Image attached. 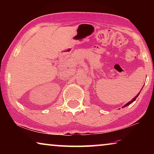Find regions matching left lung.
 <instances>
[{"instance_id":"1","label":"left lung","mask_w":154,"mask_h":154,"mask_svg":"<svg viewBox=\"0 0 154 154\" xmlns=\"http://www.w3.org/2000/svg\"><path fill=\"white\" fill-rule=\"evenodd\" d=\"M142 90V89H141ZM140 91H141V90H140ZM139 94H138L136 96H135V97L133 98V99H132V100H130V102H128V103L127 104H126V105H125L124 106V107H125V106H127L128 105H130V104H131V103H133L134 102V101L135 100H136V98H137V96H139Z\"/></svg>"}]
</instances>
